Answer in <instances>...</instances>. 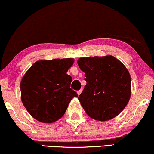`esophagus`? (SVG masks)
<instances>
[{
	"label": "esophagus",
	"instance_id": "34e87169",
	"mask_svg": "<svg viewBox=\"0 0 154 154\" xmlns=\"http://www.w3.org/2000/svg\"><path fill=\"white\" fill-rule=\"evenodd\" d=\"M81 92H82V90H79V91H77V93H78V94H79V95L81 93Z\"/></svg>",
	"mask_w": 154,
	"mask_h": 154
}]
</instances>
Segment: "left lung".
<instances>
[{
  "label": "left lung",
  "instance_id": "left-lung-1",
  "mask_svg": "<svg viewBox=\"0 0 154 154\" xmlns=\"http://www.w3.org/2000/svg\"><path fill=\"white\" fill-rule=\"evenodd\" d=\"M77 62L87 82L79 96L85 113L100 121L117 116L131 95V79L126 67L111 55L81 57Z\"/></svg>",
  "mask_w": 154,
  "mask_h": 154
}]
</instances>
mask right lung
<instances>
[{"label": "right lung", "instance_id": "1", "mask_svg": "<svg viewBox=\"0 0 154 154\" xmlns=\"http://www.w3.org/2000/svg\"><path fill=\"white\" fill-rule=\"evenodd\" d=\"M73 59H54L35 62L20 83L21 100L31 116L42 123L61 119L76 92L70 88L72 78L66 72Z\"/></svg>", "mask_w": 154, "mask_h": 154}]
</instances>
